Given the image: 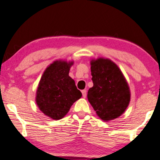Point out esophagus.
Wrapping results in <instances>:
<instances>
[{
	"mask_svg": "<svg viewBox=\"0 0 160 160\" xmlns=\"http://www.w3.org/2000/svg\"><path fill=\"white\" fill-rule=\"evenodd\" d=\"M82 96H83V97H84V98H85L86 96H87V91H86L85 89L82 90Z\"/></svg>",
	"mask_w": 160,
	"mask_h": 160,
	"instance_id": "34e87169",
	"label": "esophagus"
}]
</instances>
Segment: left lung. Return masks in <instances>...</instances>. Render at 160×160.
<instances>
[{
  "instance_id": "8db88e82",
  "label": "left lung",
  "mask_w": 160,
  "mask_h": 160,
  "mask_svg": "<svg viewBox=\"0 0 160 160\" xmlns=\"http://www.w3.org/2000/svg\"><path fill=\"white\" fill-rule=\"evenodd\" d=\"M91 64L93 87L87 98L97 115L104 121L120 117L128 108L131 92L122 71L108 58L92 59Z\"/></svg>"
}]
</instances>
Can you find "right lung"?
I'll use <instances>...</instances> for the list:
<instances>
[{"mask_svg": "<svg viewBox=\"0 0 160 160\" xmlns=\"http://www.w3.org/2000/svg\"><path fill=\"white\" fill-rule=\"evenodd\" d=\"M73 61L57 60L49 65L42 75L36 92L39 109L53 120L62 119L82 94L69 76Z\"/></svg>", "mask_w": 160, "mask_h": 160, "instance_id": "obj_1", "label": "right lung"}]
</instances>
